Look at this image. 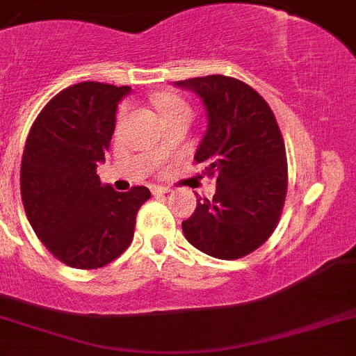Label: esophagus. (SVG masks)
I'll return each instance as SVG.
<instances>
[{
  "mask_svg": "<svg viewBox=\"0 0 356 356\" xmlns=\"http://www.w3.org/2000/svg\"><path fill=\"white\" fill-rule=\"evenodd\" d=\"M150 191L154 195H161V194H169V192H171V188L161 187V185H152Z\"/></svg>",
  "mask_w": 356,
  "mask_h": 356,
  "instance_id": "obj_1",
  "label": "esophagus"
}]
</instances>
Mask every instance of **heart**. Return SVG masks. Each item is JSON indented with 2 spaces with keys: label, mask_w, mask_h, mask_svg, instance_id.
Segmentation results:
<instances>
[{
  "label": "heart",
  "mask_w": 356,
  "mask_h": 356,
  "mask_svg": "<svg viewBox=\"0 0 356 356\" xmlns=\"http://www.w3.org/2000/svg\"><path fill=\"white\" fill-rule=\"evenodd\" d=\"M154 103L155 106L159 108V111H161L165 122L176 120V118H192L191 104H188L184 97L178 96V94L162 92L159 94V96H155ZM124 113H125V104L124 106H120V110H118V117H122ZM159 150L164 152V145H161Z\"/></svg>",
  "instance_id": "obj_1"
}]
</instances>
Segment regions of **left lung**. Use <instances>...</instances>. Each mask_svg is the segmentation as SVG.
<instances>
[{
	"instance_id": "obj_1",
	"label": "left lung",
	"mask_w": 356,
	"mask_h": 356,
	"mask_svg": "<svg viewBox=\"0 0 356 356\" xmlns=\"http://www.w3.org/2000/svg\"><path fill=\"white\" fill-rule=\"evenodd\" d=\"M202 99L208 129L195 152L215 176L213 199H197L181 223L206 255L236 260L255 252L276 229L289 187L283 136L273 110L248 83L223 74L175 82Z\"/></svg>"
}]
</instances>
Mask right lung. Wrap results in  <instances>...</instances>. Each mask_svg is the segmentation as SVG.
<instances>
[{
    "instance_id": "add662e5",
    "label": "right lung",
    "mask_w": 356,
    "mask_h": 356,
    "mask_svg": "<svg viewBox=\"0 0 356 356\" xmlns=\"http://www.w3.org/2000/svg\"><path fill=\"white\" fill-rule=\"evenodd\" d=\"M129 86L80 82L60 90L36 117L20 164V195L33 231L56 259L97 269L129 248L147 187L117 192L96 169Z\"/></svg>"
}]
</instances>
